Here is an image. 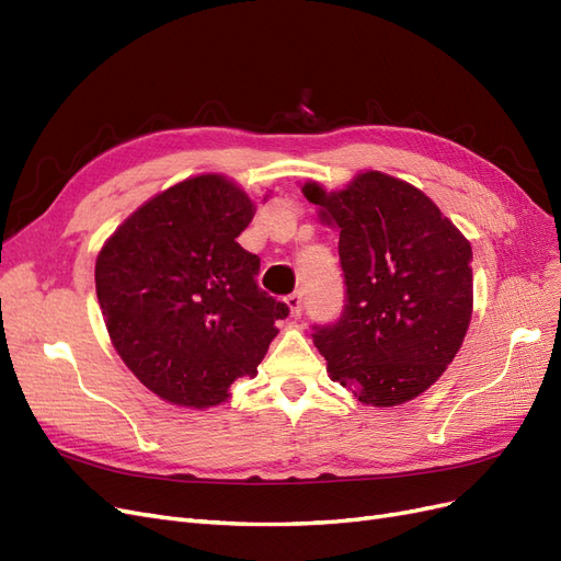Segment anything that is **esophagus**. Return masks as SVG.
<instances>
[{"label": "esophagus", "instance_id": "esophagus-1", "mask_svg": "<svg viewBox=\"0 0 561 561\" xmlns=\"http://www.w3.org/2000/svg\"><path fill=\"white\" fill-rule=\"evenodd\" d=\"M285 304H287V307H290V313H293L295 318L301 316V311H304V297H301V293L287 295V297H285Z\"/></svg>", "mask_w": 561, "mask_h": 561}]
</instances>
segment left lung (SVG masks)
I'll use <instances>...</instances> for the list:
<instances>
[{
    "label": "left lung",
    "instance_id": "obj_1",
    "mask_svg": "<svg viewBox=\"0 0 561 561\" xmlns=\"http://www.w3.org/2000/svg\"><path fill=\"white\" fill-rule=\"evenodd\" d=\"M339 227L346 304L313 325L330 379L365 404L393 407L431 388L463 344L472 316V250L416 186L379 171L342 192L301 186Z\"/></svg>",
    "mask_w": 561,
    "mask_h": 561
}]
</instances>
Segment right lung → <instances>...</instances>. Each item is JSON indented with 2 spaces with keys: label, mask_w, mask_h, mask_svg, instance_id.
Here are the masks:
<instances>
[{
  "label": "right lung",
  "mask_w": 561,
  "mask_h": 561,
  "mask_svg": "<svg viewBox=\"0 0 561 561\" xmlns=\"http://www.w3.org/2000/svg\"><path fill=\"white\" fill-rule=\"evenodd\" d=\"M254 203L225 175L149 198L103 245L95 293L116 353L151 393L213 407L254 377L290 309L260 290V257L236 239Z\"/></svg>",
  "instance_id": "1"
}]
</instances>
